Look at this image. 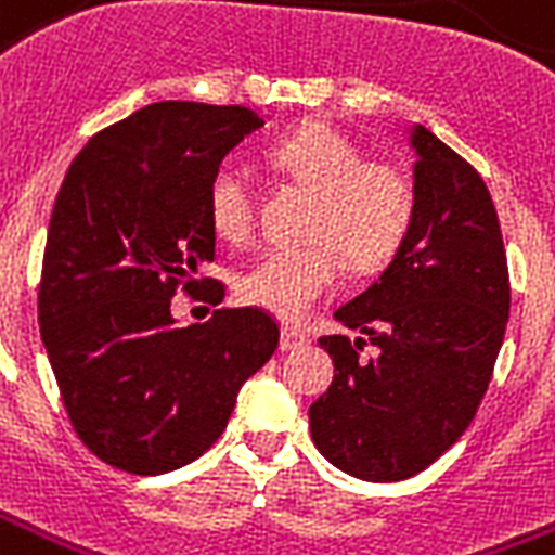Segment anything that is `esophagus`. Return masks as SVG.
<instances>
[{
    "label": "esophagus",
    "mask_w": 555,
    "mask_h": 555,
    "mask_svg": "<svg viewBox=\"0 0 555 555\" xmlns=\"http://www.w3.org/2000/svg\"><path fill=\"white\" fill-rule=\"evenodd\" d=\"M306 344H308L306 332H299V328H294V325H282V340H279L282 352H291V349H302Z\"/></svg>",
    "instance_id": "34e87169"
}]
</instances>
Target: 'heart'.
<instances>
[{"label": "heart", "instance_id": "heart-1", "mask_svg": "<svg viewBox=\"0 0 555 555\" xmlns=\"http://www.w3.org/2000/svg\"><path fill=\"white\" fill-rule=\"evenodd\" d=\"M273 171L311 192L302 247L268 249L235 279L241 302L299 320L352 270H375L399 249L413 218L408 177L387 163H363L340 130L311 121L264 151ZM211 232L244 244L253 232V192L244 175L221 168L206 185Z\"/></svg>", "mask_w": 555, "mask_h": 555}]
</instances>
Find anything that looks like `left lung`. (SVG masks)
<instances>
[{"label": "left lung", "instance_id": "8db88e82", "mask_svg": "<svg viewBox=\"0 0 555 555\" xmlns=\"http://www.w3.org/2000/svg\"><path fill=\"white\" fill-rule=\"evenodd\" d=\"M413 218L392 261L334 311L361 337L328 334L334 380L308 410L340 472L396 483L425 472L472 425L509 320V270L492 194L472 165L410 127ZM363 345L376 352L363 359Z\"/></svg>", "mask_w": 555, "mask_h": 555}]
</instances>
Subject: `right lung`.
Instances as JSON below:
<instances>
[{"label":"right lung","instance_id":"obj_1","mask_svg":"<svg viewBox=\"0 0 555 555\" xmlns=\"http://www.w3.org/2000/svg\"><path fill=\"white\" fill-rule=\"evenodd\" d=\"M253 109L159 101L83 145L54 201L40 279V337L72 428L130 475H165L221 437L241 384L279 346L261 308H221L177 328L171 296L197 294L215 259L206 185ZM211 302H221L215 282Z\"/></svg>","mask_w":555,"mask_h":555}]
</instances>
